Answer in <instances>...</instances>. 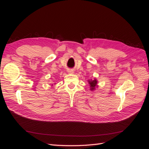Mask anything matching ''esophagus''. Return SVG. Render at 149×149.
<instances>
[{
  "instance_id": "1",
  "label": "esophagus",
  "mask_w": 149,
  "mask_h": 149,
  "mask_svg": "<svg viewBox=\"0 0 149 149\" xmlns=\"http://www.w3.org/2000/svg\"><path fill=\"white\" fill-rule=\"evenodd\" d=\"M68 72H69V73H73V71H72L71 70H70V71H68Z\"/></svg>"
}]
</instances>
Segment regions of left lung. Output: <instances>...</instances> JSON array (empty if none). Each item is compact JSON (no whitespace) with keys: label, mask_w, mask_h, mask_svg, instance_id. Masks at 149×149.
I'll list each match as a JSON object with an SVG mask.
<instances>
[{"label":"left lung","mask_w":149,"mask_h":149,"mask_svg":"<svg viewBox=\"0 0 149 149\" xmlns=\"http://www.w3.org/2000/svg\"><path fill=\"white\" fill-rule=\"evenodd\" d=\"M88 82L89 84V86H90V90L91 91H93L96 89V87L97 86V81L96 79H94L93 80H88Z\"/></svg>","instance_id":"obj_1"}]
</instances>
